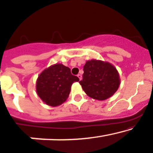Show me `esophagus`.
<instances>
[{
	"label": "esophagus",
	"instance_id": "1",
	"mask_svg": "<svg viewBox=\"0 0 153 153\" xmlns=\"http://www.w3.org/2000/svg\"><path fill=\"white\" fill-rule=\"evenodd\" d=\"M77 76L79 77V80L82 79V74H79L77 75Z\"/></svg>",
	"mask_w": 153,
	"mask_h": 153
}]
</instances>
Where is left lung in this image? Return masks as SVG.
<instances>
[{"label":"left lung","instance_id":"1","mask_svg":"<svg viewBox=\"0 0 153 153\" xmlns=\"http://www.w3.org/2000/svg\"><path fill=\"white\" fill-rule=\"evenodd\" d=\"M83 79L79 82L89 97L104 100L114 95L120 85V77L111 63L100 60L87 61L84 66Z\"/></svg>","mask_w":153,"mask_h":153}]
</instances>
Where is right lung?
Listing matches in <instances>:
<instances>
[{"label":"right lung","mask_w":153,"mask_h":153,"mask_svg":"<svg viewBox=\"0 0 153 153\" xmlns=\"http://www.w3.org/2000/svg\"><path fill=\"white\" fill-rule=\"evenodd\" d=\"M79 79L61 63L51 66L39 74L36 82L37 95L45 104L56 107L68 98L72 84Z\"/></svg>","instance_id":"obj_1"}]
</instances>
